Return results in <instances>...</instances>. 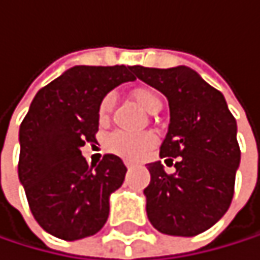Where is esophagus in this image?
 <instances>
[{
  "mask_svg": "<svg viewBox=\"0 0 260 260\" xmlns=\"http://www.w3.org/2000/svg\"><path fill=\"white\" fill-rule=\"evenodd\" d=\"M125 166L130 169V167H133V162H132V161H125Z\"/></svg>",
  "mask_w": 260,
  "mask_h": 260,
  "instance_id": "34e87169",
  "label": "esophagus"
}]
</instances>
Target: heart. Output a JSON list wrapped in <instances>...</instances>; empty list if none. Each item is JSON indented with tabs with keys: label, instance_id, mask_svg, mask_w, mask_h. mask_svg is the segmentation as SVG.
I'll return each mask as SVG.
<instances>
[{
	"label": "heart",
	"instance_id": "1",
	"mask_svg": "<svg viewBox=\"0 0 260 260\" xmlns=\"http://www.w3.org/2000/svg\"><path fill=\"white\" fill-rule=\"evenodd\" d=\"M132 98L142 110L147 113H156L162 107L161 96L152 88H146V86L136 88L132 91ZM111 108H113V96L107 94L99 104V119L101 121L108 119ZM153 144H155V138L150 133L114 132L105 141V146L111 153L119 155L122 158H128V159L141 158Z\"/></svg>",
	"mask_w": 260,
	"mask_h": 260
}]
</instances>
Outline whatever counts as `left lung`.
I'll return each mask as SVG.
<instances>
[{
	"label": "left lung",
	"mask_w": 260,
	"mask_h": 260,
	"mask_svg": "<svg viewBox=\"0 0 260 260\" xmlns=\"http://www.w3.org/2000/svg\"><path fill=\"white\" fill-rule=\"evenodd\" d=\"M133 71L167 98L171 124L159 156L177 158L174 174L159 161L147 164V217L162 234L197 236L223 217L234 196L240 162L236 119L223 94L187 67Z\"/></svg>",
	"instance_id": "8db88e82"
}]
</instances>
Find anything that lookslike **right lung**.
<instances>
[{
    "instance_id": "1",
    "label": "right lung",
    "mask_w": 260,
    "mask_h": 260,
    "mask_svg": "<svg viewBox=\"0 0 260 260\" xmlns=\"http://www.w3.org/2000/svg\"><path fill=\"white\" fill-rule=\"evenodd\" d=\"M135 67H74L42 88L20 125L18 178L32 215L46 233L79 240L102 230L110 196L127 167L107 153L88 166L80 149L96 142L99 104L113 88L135 80Z\"/></svg>"
}]
</instances>
